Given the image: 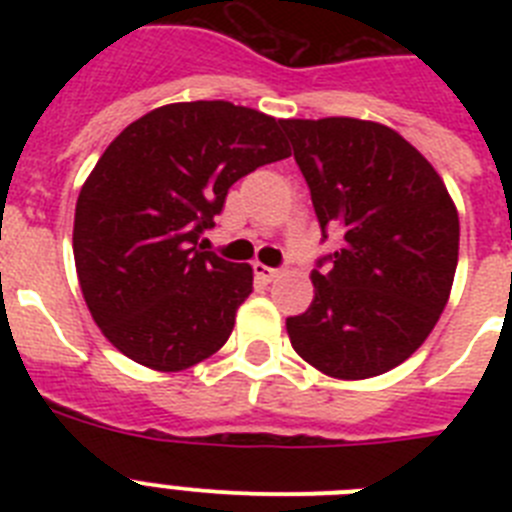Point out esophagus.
Instances as JSON below:
<instances>
[{
    "label": "esophagus",
    "mask_w": 512,
    "mask_h": 512,
    "mask_svg": "<svg viewBox=\"0 0 512 512\" xmlns=\"http://www.w3.org/2000/svg\"><path fill=\"white\" fill-rule=\"evenodd\" d=\"M253 274L261 279V282H271V279L279 277V269H271L266 264H253Z\"/></svg>",
    "instance_id": "1"
}]
</instances>
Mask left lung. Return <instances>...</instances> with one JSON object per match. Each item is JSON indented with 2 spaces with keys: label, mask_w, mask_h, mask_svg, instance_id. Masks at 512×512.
<instances>
[{
  "label": "left lung",
  "mask_w": 512,
  "mask_h": 512,
  "mask_svg": "<svg viewBox=\"0 0 512 512\" xmlns=\"http://www.w3.org/2000/svg\"><path fill=\"white\" fill-rule=\"evenodd\" d=\"M282 128L320 228L341 233L287 336L328 377H379L423 346L449 302L459 212L431 161L382 122L323 117Z\"/></svg>",
  "instance_id": "left-lung-1"
}]
</instances>
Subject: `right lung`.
<instances>
[{
  "mask_svg": "<svg viewBox=\"0 0 512 512\" xmlns=\"http://www.w3.org/2000/svg\"><path fill=\"white\" fill-rule=\"evenodd\" d=\"M287 156L277 117L223 99L164 104L112 140L76 200L74 261L120 354L169 374L225 346L253 269L200 235L241 176Z\"/></svg>",
  "mask_w": 512,
  "mask_h": 512,
  "instance_id": "obj_1",
  "label": "right lung"
}]
</instances>
